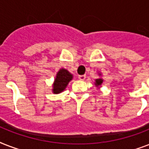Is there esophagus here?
<instances>
[{
  "mask_svg": "<svg viewBox=\"0 0 149 149\" xmlns=\"http://www.w3.org/2000/svg\"><path fill=\"white\" fill-rule=\"evenodd\" d=\"M80 80H84V79H86V75H79V77H78Z\"/></svg>",
  "mask_w": 149,
  "mask_h": 149,
  "instance_id": "34e87169",
  "label": "esophagus"
}]
</instances>
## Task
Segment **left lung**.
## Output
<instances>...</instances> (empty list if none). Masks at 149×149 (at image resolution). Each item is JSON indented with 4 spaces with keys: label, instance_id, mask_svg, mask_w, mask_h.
Wrapping results in <instances>:
<instances>
[{
    "label": "left lung",
    "instance_id": "obj_1",
    "mask_svg": "<svg viewBox=\"0 0 149 149\" xmlns=\"http://www.w3.org/2000/svg\"><path fill=\"white\" fill-rule=\"evenodd\" d=\"M99 75H101V74H99ZM103 81H104V79H101V78H99V79H95V86L99 87V86H101V84H103Z\"/></svg>",
    "mask_w": 149,
    "mask_h": 149
}]
</instances>
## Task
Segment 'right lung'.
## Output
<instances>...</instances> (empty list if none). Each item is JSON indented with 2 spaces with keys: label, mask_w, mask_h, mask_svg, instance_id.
Returning <instances> with one entry per match:
<instances>
[{
  "label": "right lung",
  "mask_w": 149,
  "mask_h": 149,
  "mask_svg": "<svg viewBox=\"0 0 149 149\" xmlns=\"http://www.w3.org/2000/svg\"><path fill=\"white\" fill-rule=\"evenodd\" d=\"M72 79V75L65 69H60L56 74L53 84L52 92L56 94L63 92L67 86L68 84Z\"/></svg>",
  "instance_id": "obj_1"
}]
</instances>
